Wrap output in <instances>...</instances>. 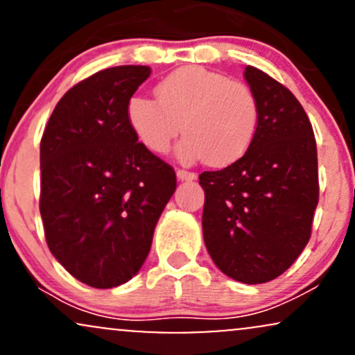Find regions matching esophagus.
<instances>
[{"mask_svg": "<svg viewBox=\"0 0 355 355\" xmlns=\"http://www.w3.org/2000/svg\"><path fill=\"white\" fill-rule=\"evenodd\" d=\"M177 178L180 182H193L197 175L193 172H187V170H177Z\"/></svg>", "mask_w": 355, "mask_h": 355, "instance_id": "34e87169", "label": "esophagus"}]
</instances>
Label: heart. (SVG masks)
Wrapping results in <instances>:
<instances>
[{
  "mask_svg": "<svg viewBox=\"0 0 355 355\" xmlns=\"http://www.w3.org/2000/svg\"><path fill=\"white\" fill-rule=\"evenodd\" d=\"M157 100L133 95L126 103V121L133 135L153 153L168 152L178 133L185 164L205 158L225 166L243 157L259 128V101L247 85L222 73L185 67L170 73L155 88Z\"/></svg>",
  "mask_w": 355,
  "mask_h": 355,
  "instance_id": "heart-1",
  "label": "heart"
}]
</instances>
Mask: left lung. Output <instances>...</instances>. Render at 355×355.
<instances>
[{
	"label": "left lung",
	"instance_id": "1",
	"mask_svg": "<svg viewBox=\"0 0 355 355\" xmlns=\"http://www.w3.org/2000/svg\"><path fill=\"white\" fill-rule=\"evenodd\" d=\"M259 128L242 158L203 172L202 229L211 260L230 279L263 284L282 275L311 239L319 202L317 145L307 113L284 85L247 67Z\"/></svg>",
	"mask_w": 355,
	"mask_h": 355
}]
</instances>
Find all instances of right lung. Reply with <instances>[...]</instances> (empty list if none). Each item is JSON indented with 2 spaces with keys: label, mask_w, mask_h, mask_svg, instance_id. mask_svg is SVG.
<instances>
[{
  "label": "right lung",
  "mask_w": 355,
  "mask_h": 355,
  "mask_svg": "<svg viewBox=\"0 0 355 355\" xmlns=\"http://www.w3.org/2000/svg\"><path fill=\"white\" fill-rule=\"evenodd\" d=\"M150 73L125 64L80 81L53 110L40 144L46 243L89 287L138 274L177 189L172 166L138 144L126 121V103Z\"/></svg>",
  "instance_id": "1"
}]
</instances>
